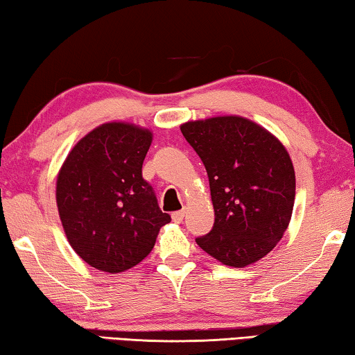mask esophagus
I'll use <instances>...</instances> for the list:
<instances>
[{"instance_id": "1", "label": "esophagus", "mask_w": 355, "mask_h": 355, "mask_svg": "<svg viewBox=\"0 0 355 355\" xmlns=\"http://www.w3.org/2000/svg\"><path fill=\"white\" fill-rule=\"evenodd\" d=\"M184 215H186V213H184L182 210L181 211H174L173 213V221H176V223H181L182 220H184Z\"/></svg>"}]
</instances>
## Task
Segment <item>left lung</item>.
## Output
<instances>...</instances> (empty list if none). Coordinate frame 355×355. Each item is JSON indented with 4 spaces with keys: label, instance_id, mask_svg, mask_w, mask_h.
Segmentation results:
<instances>
[{
    "label": "left lung",
    "instance_id": "obj_1",
    "mask_svg": "<svg viewBox=\"0 0 355 355\" xmlns=\"http://www.w3.org/2000/svg\"><path fill=\"white\" fill-rule=\"evenodd\" d=\"M181 132L205 164L215 223L196 242L227 266L263 259L283 237L295 197L288 150L241 116L189 121Z\"/></svg>",
    "mask_w": 355,
    "mask_h": 355
}]
</instances>
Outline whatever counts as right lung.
<instances>
[{
  "mask_svg": "<svg viewBox=\"0 0 355 355\" xmlns=\"http://www.w3.org/2000/svg\"><path fill=\"white\" fill-rule=\"evenodd\" d=\"M152 132L106 123L82 137L62 163L56 203L66 237L82 260L106 273L140 263L171 221L142 178Z\"/></svg>",
  "mask_w": 355,
  "mask_h": 355,
  "instance_id": "1",
  "label": "right lung"
}]
</instances>
